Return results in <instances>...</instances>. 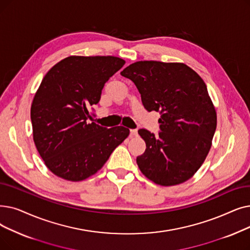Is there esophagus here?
Returning <instances> with one entry per match:
<instances>
[{
    "label": "esophagus",
    "instance_id": "obj_1",
    "mask_svg": "<svg viewBox=\"0 0 250 250\" xmlns=\"http://www.w3.org/2000/svg\"><path fill=\"white\" fill-rule=\"evenodd\" d=\"M129 132H131V137H135V136H137V135H138V131H137L136 128L131 129V131H129Z\"/></svg>",
    "mask_w": 250,
    "mask_h": 250
}]
</instances>
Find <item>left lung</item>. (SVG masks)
Segmentation results:
<instances>
[{
    "label": "left lung",
    "instance_id": "obj_1",
    "mask_svg": "<svg viewBox=\"0 0 250 250\" xmlns=\"http://www.w3.org/2000/svg\"><path fill=\"white\" fill-rule=\"evenodd\" d=\"M121 74L136 84L147 111L160 113L158 136L138 131L146 143L137 157L140 170L161 186L188 181L208 156L216 128L205 83L184 63L138 61Z\"/></svg>",
    "mask_w": 250,
    "mask_h": 250
}]
</instances>
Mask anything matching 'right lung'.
<instances>
[{"instance_id": "obj_1", "label": "right lung", "mask_w": 250, "mask_h": 250, "mask_svg": "<svg viewBox=\"0 0 250 250\" xmlns=\"http://www.w3.org/2000/svg\"><path fill=\"white\" fill-rule=\"evenodd\" d=\"M125 63L113 56H69L42 79L30 119L36 147L54 175L72 182L95 175L127 138L125 126L107 128L86 122L105 83Z\"/></svg>"}]
</instances>
